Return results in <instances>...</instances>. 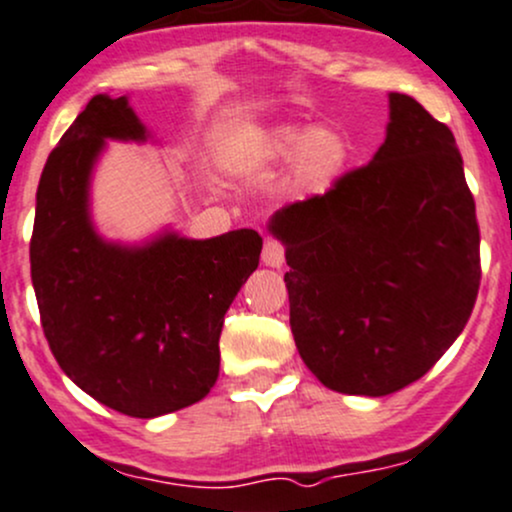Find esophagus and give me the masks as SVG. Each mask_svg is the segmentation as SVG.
I'll return each mask as SVG.
<instances>
[{
  "instance_id": "obj_1",
  "label": "esophagus",
  "mask_w": 512,
  "mask_h": 512,
  "mask_svg": "<svg viewBox=\"0 0 512 512\" xmlns=\"http://www.w3.org/2000/svg\"><path fill=\"white\" fill-rule=\"evenodd\" d=\"M263 263L271 268H280L285 263V246L280 244L276 239H268L266 244H263Z\"/></svg>"
}]
</instances>
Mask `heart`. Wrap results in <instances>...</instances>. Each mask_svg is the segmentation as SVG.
<instances>
[{
  "instance_id": "b5f03b06",
  "label": "heart",
  "mask_w": 512,
  "mask_h": 512,
  "mask_svg": "<svg viewBox=\"0 0 512 512\" xmlns=\"http://www.w3.org/2000/svg\"><path fill=\"white\" fill-rule=\"evenodd\" d=\"M263 153L273 161L293 158V180L302 190H327L342 175L349 146L337 129L329 126H278L268 134Z\"/></svg>"
}]
</instances>
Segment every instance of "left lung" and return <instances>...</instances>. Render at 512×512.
Listing matches in <instances>:
<instances>
[{"label":"left lung","mask_w":512,"mask_h":512,"mask_svg":"<svg viewBox=\"0 0 512 512\" xmlns=\"http://www.w3.org/2000/svg\"><path fill=\"white\" fill-rule=\"evenodd\" d=\"M386 141L332 190L278 210L290 329L322 386L381 395L425 376L481 283L476 205L447 124L390 92Z\"/></svg>","instance_id":"1"}]
</instances>
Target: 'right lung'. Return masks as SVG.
<instances>
[{
	"label": "right lung",
	"instance_id": "add662e5",
	"mask_svg": "<svg viewBox=\"0 0 512 512\" xmlns=\"http://www.w3.org/2000/svg\"><path fill=\"white\" fill-rule=\"evenodd\" d=\"M112 141L151 139L126 97L87 102L48 156L31 236L43 334L75 386L129 417L197 403L219 376L224 315L258 268L263 239L161 232L144 244L97 234L90 180Z\"/></svg>",
	"mask_w": 512,
	"mask_h": 512
}]
</instances>
